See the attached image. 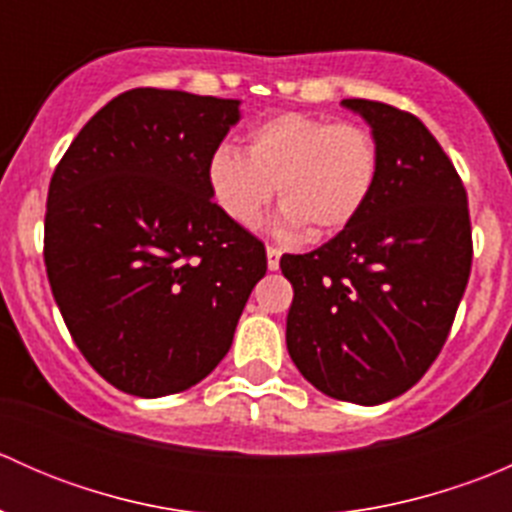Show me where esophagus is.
I'll return each mask as SVG.
<instances>
[{"label": "esophagus", "instance_id": "1", "mask_svg": "<svg viewBox=\"0 0 512 512\" xmlns=\"http://www.w3.org/2000/svg\"><path fill=\"white\" fill-rule=\"evenodd\" d=\"M280 255V247L267 245V267H270V270H280Z\"/></svg>", "mask_w": 512, "mask_h": 512}]
</instances>
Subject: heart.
Masks as SVG:
<instances>
[{
	"instance_id": "b5f03b06",
	"label": "heart",
	"mask_w": 512,
	"mask_h": 512,
	"mask_svg": "<svg viewBox=\"0 0 512 512\" xmlns=\"http://www.w3.org/2000/svg\"><path fill=\"white\" fill-rule=\"evenodd\" d=\"M379 146L366 128L312 113H277L255 123L245 153L218 146L208 160V188L237 225H255L275 195L282 223L327 237L352 225L374 193Z\"/></svg>"
}]
</instances>
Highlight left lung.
<instances>
[{"label": "left lung", "instance_id": "1", "mask_svg": "<svg viewBox=\"0 0 512 512\" xmlns=\"http://www.w3.org/2000/svg\"><path fill=\"white\" fill-rule=\"evenodd\" d=\"M342 103L371 126L379 178L337 237L282 255L287 349L322 394L376 406L409 391L446 344L471 275V215L461 175L414 113Z\"/></svg>", "mask_w": 512, "mask_h": 512}]
</instances>
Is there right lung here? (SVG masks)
I'll use <instances>...</instances> for the list:
<instances>
[{
  "mask_svg": "<svg viewBox=\"0 0 512 512\" xmlns=\"http://www.w3.org/2000/svg\"><path fill=\"white\" fill-rule=\"evenodd\" d=\"M235 98L131 89L86 123L56 165L44 262L79 352L116 389L156 399L223 361L265 245L208 188Z\"/></svg>",
  "mask_w": 512,
  "mask_h": 512,
  "instance_id": "right-lung-1",
  "label": "right lung"
}]
</instances>
